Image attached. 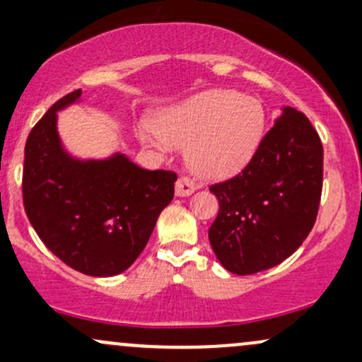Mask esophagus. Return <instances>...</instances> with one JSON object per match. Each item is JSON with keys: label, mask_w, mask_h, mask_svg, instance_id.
<instances>
[{"label": "esophagus", "mask_w": 362, "mask_h": 362, "mask_svg": "<svg viewBox=\"0 0 362 362\" xmlns=\"http://www.w3.org/2000/svg\"><path fill=\"white\" fill-rule=\"evenodd\" d=\"M197 189V185L194 184L192 178L189 177H180L175 184V194L178 197H185V195H190L194 190Z\"/></svg>", "instance_id": "34e87169"}]
</instances>
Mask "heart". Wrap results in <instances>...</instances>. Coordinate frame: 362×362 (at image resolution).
<instances>
[{
    "instance_id": "1",
    "label": "heart",
    "mask_w": 362,
    "mask_h": 362,
    "mask_svg": "<svg viewBox=\"0 0 362 362\" xmlns=\"http://www.w3.org/2000/svg\"><path fill=\"white\" fill-rule=\"evenodd\" d=\"M265 126L260 100L238 91L213 90L160 112L153 131L160 144H187V161L199 175L221 178L250 163Z\"/></svg>"
}]
</instances>
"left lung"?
Listing matches in <instances>:
<instances>
[{"mask_svg": "<svg viewBox=\"0 0 362 362\" xmlns=\"http://www.w3.org/2000/svg\"><path fill=\"white\" fill-rule=\"evenodd\" d=\"M323 146L303 112L284 107L238 175L209 187L219 213L211 247L226 271H265L300 248L317 221Z\"/></svg>", "mask_w": 362, "mask_h": 362, "instance_id": "1", "label": "left lung"}]
</instances>
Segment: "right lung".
I'll return each instance as SVG.
<instances>
[{
  "label": "right lung",
  "instance_id": "add662e5",
  "mask_svg": "<svg viewBox=\"0 0 362 362\" xmlns=\"http://www.w3.org/2000/svg\"><path fill=\"white\" fill-rule=\"evenodd\" d=\"M81 90L57 100L25 143L23 206L45 247L74 271L109 277L134 264L158 216L173 199L177 173L144 170L126 155L76 160L62 148L57 110Z\"/></svg>",
  "mask_w": 362,
  "mask_h": 362
}]
</instances>
